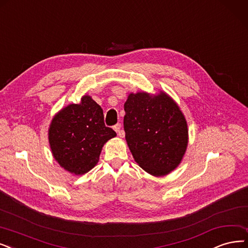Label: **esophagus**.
Segmentation results:
<instances>
[{
    "instance_id": "1",
    "label": "esophagus",
    "mask_w": 248,
    "mask_h": 248,
    "mask_svg": "<svg viewBox=\"0 0 248 248\" xmlns=\"http://www.w3.org/2000/svg\"><path fill=\"white\" fill-rule=\"evenodd\" d=\"M114 130L117 132V134L120 137L125 136V132H124V130L121 129V124L120 123H117L116 125H114Z\"/></svg>"
}]
</instances>
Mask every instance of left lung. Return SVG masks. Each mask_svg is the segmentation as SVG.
<instances>
[{
  "label": "left lung",
  "mask_w": 248,
  "mask_h": 248,
  "mask_svg": "<svg viewBox=\"0 0 248 248\" xmlns=\"http://www.w3.org/2000/svg\"><path fill=\"white\" fill-rule=\"evenodd\" d=\"M125 138L135 162L154 176L180 164L188 143L185 118L167 95L130 93L124 104Z\"/></svg>",
  "instance_id": "obj_1"
}]
</instances>
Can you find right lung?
<instances>
[{
  "mask_svg": "<svg viewBox=\"0 0 248 248\" xmlns=\"http://www.w3.org/2000/svg\"><path fill=\"white\" fill-rule=\"evenodd\" d=\"M116 132L104 122L103 108L91 96L64 108L52 120L48 141L55 160L65 170L82 175L96 165L104 144Z\"/></svg>",
  "mask_w": 248,
  "mask_h": 248,
  "instance_id": "obj_1",
  "label": "right lung"
}]
</instances>
